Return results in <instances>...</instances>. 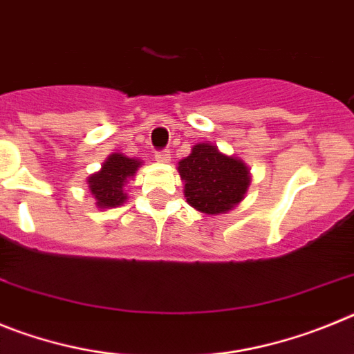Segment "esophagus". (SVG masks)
Segmentation results:
<instances>
[{
	"label": "esophagus",
	"instance_id": "esophagus-1",
	"mask_svg": "<svg viewBox=\"0 0 354 354\" xmlns=\"http://www.w3.org/2000/svg\"><path fill=\"white\" fill-rule=\"evenodd\" d=\"M156 161L162 162V165L170 162V152L168 150H159V152H156Z\"/></svg>",
	"mask_w": 354,
	"mask_h": 354
}]
</instances>
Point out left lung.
I'll return each mask as SVG.
<instances>
[{
    "instance_id": "8db88e82",
    "label": "left lung",
    "mask_w": 354,
    "mask_h": 354,
    "mask_svg": "<svg viewBox=\"0 0 354 354\" xmlns=\"http://www.w3.org/2000/svg\"><path fill=\"white\" fill-rule=\"evenodd\" d=\"M187 204L204 214L232 211L250 186V170L234 156L221 154L212 143H196L192 154L179 161Z\"/></svg>"
}]
</instances>
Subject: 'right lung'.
Masks as SVG:
<instances>
[{"label": "right lung", "mask_w": 354, "mask_h": 354, "mask_svg": "<svg viewBox=\"0 0 354 354\" xmlns=\"http://www.w3.org/2000/svg\"><path fill=\"white\" fill-rule=\"evenodd\" d=\"M142 162L134 158L113 152L102 162V168L88 177L90 193L95 196L97 207L109 209L118 207L126 202L124 184L133 179V175L140 168Z\"/></svg>", "instance_id": "obj_1"}]
</instances>
